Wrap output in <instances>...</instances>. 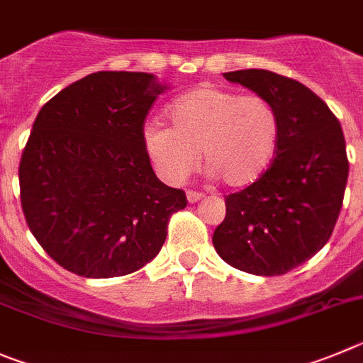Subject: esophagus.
Wrapping results in <instances>:
<instances>
[{
    "label": "esophagus",
    "instance_id": "1",
    "mask_svg": "<svg viewBox=\"0 0 363 363\" xmlns=\"http://www.w3.org/2000/svg\"><path fill=\"white\" fill-rule=\"evenodd\" d=\"M203 198V194L201 192H196V191H187V199L189 203H196V201H199V199Z\"/></svg>",
    "mask_w": 363,
    "mask_h": 363
}]
</instances>
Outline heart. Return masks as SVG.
Listing matches in <instances>:
<instances>
[{
  "mask_svg": "<svg viewBox=\"0 0 363 363\" xmlns=\"http://www.w3.org/2000/svg\"><path fill=\"white\" fill-rule=\"evenodd\" d=\"M169 122L171 129L155 124L144 131L145 151L169 184L184 182L203 152L212 176L232 189L250 187L277 156L281 121L261 95L201 86L172 102Z\"/></svg>",
  "mask_w": 363,
  "mask_h": 363,
  "instance_id": "obj_1",
  "label": "heart"
}]
</instances>
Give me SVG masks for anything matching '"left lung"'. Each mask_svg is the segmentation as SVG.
Here are the masks:
<instances>
[{
  "mask_svg": "<svg viewBox=\"0 0 363 363\" xmlns=\"http://www.w3.org/2000/svg\"><path fill=\"white\" fill-rule=\"evenodd\" d=\"M274 104L281 140L270 171L225 198L212 242L223 261L254 275H282L313 257L337 225L349 160L340 122L318 95L268 69L223 73Z\"/></svg>",
  "mask_w": 363,
  "mask_h": 363,
  "instance_id": "1",
  "label": "left lung"
}]
</instances>
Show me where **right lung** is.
Masks as SVG:
<instances>
[{"instance_id":"obj_1","label":"right lung","mask_w":363,"mask_h":363,"mask_svg":"<svg viewBox=\"0 0 363 363\" xmlns=\"http://www.w3.org/2000/svg\"><path fill=\"white\" fill-rule=\"evenodd\" d=\"M165 86L151 73L97 72L38 113L19 162L26 225L65 270L89 279L133 274L164 247L182 189L156 178L144 125Z\"/></svg>"}]
</instances>
